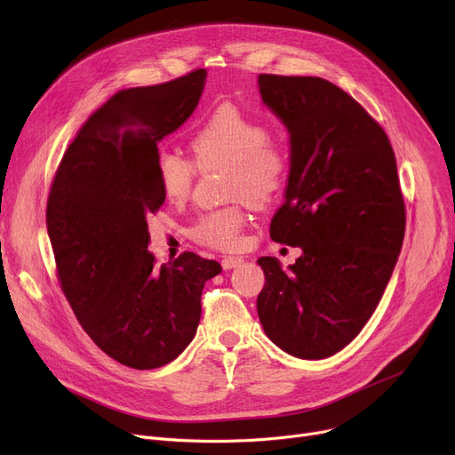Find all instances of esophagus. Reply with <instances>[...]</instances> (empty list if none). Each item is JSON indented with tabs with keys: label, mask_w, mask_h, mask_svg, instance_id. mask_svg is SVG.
Listing matches in <instances>:
<instances>
[{
	"label": "esophagus",
	"mask_w": 455,
	"mask_h": 455,
	"mask_svg": "<svg viewBox=\"0 0 455 455\" xmlns=\"http://www.w3.org/2000/svg\"><path fill=\"white\" fill-rule=\"evenodd\" d=\"M242 264H243V258H237V256H225V258L221 259V266H223L225 271L240 267Z\"/></svg>",
	"instance_id": "obj_1"
}]
</instances>
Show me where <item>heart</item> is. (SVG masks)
<instances>
[{
  "mask_svg": "<svg viewBox=\"0 0 455 455\" xmlns=\"http://www.w3.org/2000/svg\"><path fill=\"white\" fill-rule=\"evenodd\" d=\"M189 153L201 172L227 167V196L252 206L271 204L288 177V151L269 138L266 124L234 107L215 110L189 140ZM155 179L167 203H184L196 180V166L177 153L164 151L155 162ZM242 206L206 213L191 230L201 245L235 251L245 227Z\"/></svg>",
  "mask_w": 455,
  "mask_h": 455,
  "instance_id": "heart-1",
  "label": "heart"
}]
</instances>
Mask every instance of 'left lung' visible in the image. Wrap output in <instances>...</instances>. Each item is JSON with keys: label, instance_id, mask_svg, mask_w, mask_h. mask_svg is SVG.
Returning a JSON list of instances; mask_svg holds the SVG:
<instances>
[{"label": "left lung", "instance_id": "obj_1", "mask_svg": "<svg viewBox=\"0 0 455 455\" xmlns=\"http://www.w3.org/2000/svg\"><path fill=\"white\" fill-rule=\"evenodd\" d=\"M258 88L290 132L271 237L302 251L288 269L258 258V317L283 352L324 360L362 331L396 266L405 232L396 160L384 129L339 86L261 74Z\"/></svg>", "mask_w": 455, "mask_h": 455}]
</instances>
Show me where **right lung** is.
<instances>
[{
	"label": "right lung",
	"instance_id": "add662e5",
	"mask_svg": "<svg viewBox=\"0 0 455 455\" xmlns=\"http://www.w3.org/2000/svg\"><path fill=\"white\" fill-rule=\"evenodd\" d=\"M206 69L117 92L79 129L47 199L62 291L84 331L122 365L173 362L196 338L215 259L184 252L155 266L148 220L164 204L155 179L158 143L194 114Z\"/></svg>",
	"mask_w": 455,
	"mask_h": 455
}]
</instances>
